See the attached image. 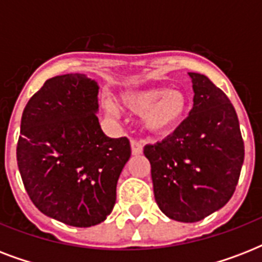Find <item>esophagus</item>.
<instances>
[{
	"instance_id": "obj_1",
	"label": "esophagus",
	"mask_w": 262,
	"mask_h": 262,
	"mask_svg": "<svg viewBox=\"0 0 262 262\" xmlns=\"http://www.w3.org/2000/svg\"><path fill=\"white\" fill-rule=\"evenodd\" d=\"M130 147L133 155H141V154H143V144H141V141H139V140H132Z\"/></svg>"
}]
</instances>
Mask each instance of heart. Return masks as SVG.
<instances>
[{"mask_svg":"<svg viewBox=\"0 0 262 262\" xmlns=\"http://www.w3.org/2000/svg\"><path fill=\"white\" fill-rule=\"evenodd\" d=\"M121 104L132 114H143V125L155 135H167L182 123L189 107V98L181 90L151 87L129 91L121 96ZM107 114L115 115V108L104 103Z\"/></svg>","mask_w":262,"mask_h":262,"instance_id":"b5f03b06","label":"heart"}]
</instances>
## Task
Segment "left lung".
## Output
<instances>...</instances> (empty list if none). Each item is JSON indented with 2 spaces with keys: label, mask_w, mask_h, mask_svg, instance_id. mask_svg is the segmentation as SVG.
Wrapping results in <instances>:
<instances>
[{
  "label": "left lung",
  "mask_w": 262,
  "mask_h": 262,
  "mask_svg": "<svg viewBox=\"0 0 262 262\" xmlns=\"http://www.w3.org/2000/svg\"><path fill=\"white\" fill-rule=\"evenodd\" d=\"M193 108L172 135L144 147L154 194L170 219L194 223L231 199L244 164L245 145L235 108L207 76L189 73Z\"/></svg>",
  "instance_id": "8db88e82"
}]
</instances>
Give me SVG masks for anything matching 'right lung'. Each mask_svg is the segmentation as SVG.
Masks as SVG:
<instances>
[{
	"instance_id": "right-lung-1",
	"label": "right lung",
	"mask_w": 262,
	"mask_h": 262,
	"mask_svg": "<svg viewBox=\"0 0 262 262\" xmlns=\"http://www.w3.org/2000/svg\"><path fill=\"white\" fill-rule=\"evenodd\" d=\"M98 92L85 75L55 76L23 111L16 155L24 187L42 213L73 227L110 215L132 154L126 137L103 133Z\"/></svg>"
}]
</instances>
